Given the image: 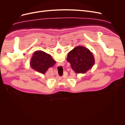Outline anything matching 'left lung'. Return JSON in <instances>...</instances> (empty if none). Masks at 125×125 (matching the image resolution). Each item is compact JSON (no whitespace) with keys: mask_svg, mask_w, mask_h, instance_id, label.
Instances as JSON below:
<instances>
[{"mask_svg":"<svg viewBox=\"0 0 125 125\" xmlns=\"http://www.w3.org/2000/svg\"><path fill=\"white\" fill-rule=\"evenodd\" d=\"M67 60L75 73H84L95 63L93 55L87 48L79 46L69 52Z\"/></svg>","mask_w":125,"mask_h":125,"instance_id":"left-lung-1","label":"left lung"}]
</instances>
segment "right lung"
Wrapping results in <instances>:
<instances>
[{"instance_id": "1", "label": "right lung", "mask_w": 125, "mask_h": 125, "mask_svg": "<svg viewBox=\"0 0 125 125\" xmlns=\"http://www.w3.org/2000/svg\"><path fill=\"white\" fill-rule=\"evenodd\" d=\"M55 63L56 62L50 54L43 51H37L34 52L30 65L33 69L44 74L49 68L53 66Z\"/></svg>"}]
</instances>
